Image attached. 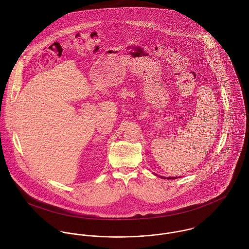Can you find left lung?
Segmentation results:
<instances>
[{
  "mask_svg": "<svg viewBox=\"0 0 249 249\" xmlns=\"http://www.w3.org/2000/svg\"><path fill=\"white\" fill-rule=\"evenodd\" d=\"M155 175H157V174H155ZM160 178H162V179H166L165 177H162V176H160ZM177 178H178V177H168L167 179H177Z\"/></svg>",
  "mask_w": 249,
  "mask_h": 249,
  "instance_id": "left-lung-1",
  "label": "left lung"
}]
</instances>
